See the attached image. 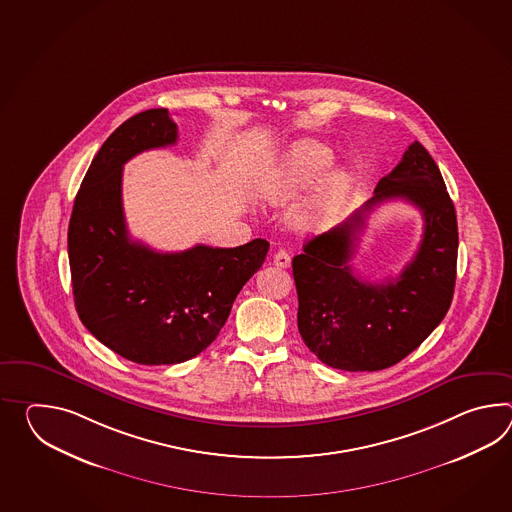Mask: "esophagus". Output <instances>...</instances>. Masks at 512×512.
Masks as SVG:
<instances>
[{
    "instance_id": "1",
    "label": "esophagus",
    "mask_w": 512,
    "mask_h": 512,
    "mask_svg": "<svg viewBox=\"0 0 512 512\" xmlns=\"http://www.w3.org/2000/svg\"><path fill=\"white\" fill-rule=\"evenodd\" d=\"M273 264H275L277 268H288V266H290V255L284 250L275 251Z\"/></svg>"
}]
</instances>
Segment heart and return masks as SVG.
Segmentation results:
<instances>
[{
    "label": "heart",
    "mask_w": 512,
    "mask_h": 512,
    "mask_svg": "<svg viewBox=\"0 0 512 512\" xmlns=\"http://www.w3.org/2000/svg\"><path fill=\"white\" fill-rule=\"evenodd\" d=\"M332 163L329 148L312 139H299L259 176V191L270 204H286L303 193ZM351 180L345 172H330L318 189L299 207L296 224L307 231L329 228L347 200Z\"/></svg>",
    "instance_id": "heart-1"
}]
</instances>
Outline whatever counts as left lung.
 Masks as SVG:
<instances>
[{"label": "left lung", "mask_w": 512, "mask_h": 512, "mask_svg": "<svg viewBox=\"0 0 512 512\" xmlns=\"http://www.w3.org/2000/svg\"><path fill=\"white\" fill-rule=\"evenodd\" d=\"M400 197L423 213L420 250L397 280L367 284L350 259L364 216ZM457 218L443 176L428 150L411 143L375 196L338 228L308 240L292 259L297 327L323 364L341 371H380L413 353L443 321L455 286Z\"/></svg>", "instance_id": "1"}]
</instances>
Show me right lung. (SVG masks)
Segmentation results:
<instances>
[{"instance_id": "add662e5", "label": "right lung", "mask_w": 512, "mask_h": 512, "mask_svg": "<svg viewBox=\"0 0 512 512\" xmlns=\"http://www.w3.org/2000/svg\"><path fill=\"white\" fill-rule=\"evenodd\" d=\"M176 141L178 126L165 108L130 117L91 161L69 220V268L80 321L108 349L141 365L182 364L207 349L270 248L255 239L237 248L198 244L159 253L130 239L123 165L143 150Z\"/></svg>"}]
</instances>
